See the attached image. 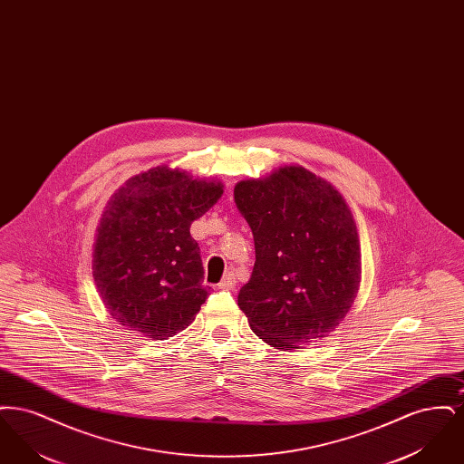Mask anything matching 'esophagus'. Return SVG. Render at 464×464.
I'll use <instances>...</instances> for the list:
<instances>
[{
	"label": "esophagus",
	"mask_w": 464,
	"mask_h": 464,
	"mask_svg": "<svg viewBox=\"0 0 464 464\" xmlns=\"http://www.w3.org/2000/svg\"><path fill=\"white\" fill-rule=\"evenodd\" d=\"M235 287H237V278H235L233 273H227V275L222 278L221 284L218 285V288H221V290H233Z\"/></svg>",
	"instance_id": "34e87169"
}]
</instances>
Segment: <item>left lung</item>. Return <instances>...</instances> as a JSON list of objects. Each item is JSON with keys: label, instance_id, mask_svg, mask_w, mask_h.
I'll return each mask as SVG.
<instances>
[{"label": "left lung", "instance_id": "obj_1", "mask_svg": "<svg viewBox=\"0 0 464 464\" xmlns=\"http://www.w3.org/2000/svg\"><path fill=\"white\" fill-rule=\"evenodd\" d=\"M256 265L238 306L250 329L287 352L327 337L356 299L362 256L353 214L324 177L284 165L235 186Z\"/></svg>", "mask_w": 464, "mask_h": 464}]
</instances>
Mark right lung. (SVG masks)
<instances>
[{
	"label": "right lung",
	"mask_w": 464,
	"mask_h": 464,
	"mask_svg": "<svg viewBox=\"0 0 464 464\" xmlns=\"http://www.w3.org/2000/svg\"><path fill=\"white\" fill-rule=\"evenodd\" d=\"M224 193L221 180L158 165L125 180L97 226L92 275L111 316L153 339L184 331L208 292L189 227Z\"/></svg>",
	"instance_id": "obj_1"
}]
</instances>
